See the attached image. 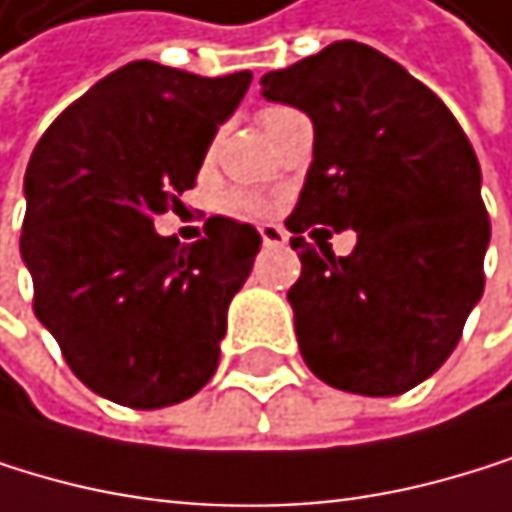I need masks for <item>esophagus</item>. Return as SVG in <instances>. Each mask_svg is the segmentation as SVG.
I'll use <instances>...</instances> for the list:
<instances>
[{
	"label": "esophagus",
	"instance_id": "1",
	"mask_svg": "<svg viewBox=\"0 0 512 512\" xmlns=\"http://www.w3.org/2000/svg\"><path fill=\"white\" fill-rule=\"evenodd\" d=\"M259 234H262L265 247H284L287 244V231L281 225H259Z\"/></svg>",
	"mask_w": 512,
	"mask_h": 512
}]
</instances>
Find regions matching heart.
<instances>
[{
    "instance_id": "b5f03b06",
    "label": "heart",
    "mask_w": 512,
    "mask_h": 512,
    "mask_svg": "<svg viewBox=\"0 0 512 512\" xmlns=\"http://www.w3.org/2000/svg\"><path fill=\"white\" fill-rule=\"evenodd\" d=\"M281 114H290V107H281V104L265 107L262 114H259V120H262V123H271V120H278ZM228 203L234 206V210H250V197H247V194H231Z\"/></svg>"
}]
</instances>
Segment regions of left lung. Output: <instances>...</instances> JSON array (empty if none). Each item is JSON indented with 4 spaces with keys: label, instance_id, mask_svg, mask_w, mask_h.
<instances>
[{
    "label": "left lung",
    "instance_id": "8db88e82",
    "mask_svg": "<svg viewBox=\"0 0 512 512\" xmlns=\"http://www.w3.org/2000/svg\"><path fill=\"white\" fill-rule=\"evenodd\" d=\"M262 95L315 126L287 216L302 262L287 293L302 361L327 386L402 395L454 352L485 287L491 225L470 138L436 92L352 39L265 73ZM343 227L359 244L333 257L326 241Z\"/></svg>",
    "mask_w": 512,
    "mask_h": 512
}]
</instances>
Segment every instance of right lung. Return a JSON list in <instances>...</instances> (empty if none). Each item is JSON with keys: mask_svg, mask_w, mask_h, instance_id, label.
<instances>
[{"mask_svg": "<svg viewBox=\"0 0 512 512\" xmlns=\"http://www.w3.org/2000/svg\"><path fill=\"white\" fill-rule=\"evenodd\" d=\"M250 79L132 61L76 98L33 148L21 231L33 312L70 371L117 405H179L219 367L228 302L262 237L216 216L182 247L154 219L182 206Z\"/></svg>", "mask_w": 512, "mask_h": 512, "instance_id": "1", "label": "right lung"}]
</instances>
